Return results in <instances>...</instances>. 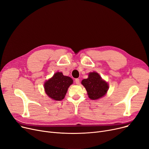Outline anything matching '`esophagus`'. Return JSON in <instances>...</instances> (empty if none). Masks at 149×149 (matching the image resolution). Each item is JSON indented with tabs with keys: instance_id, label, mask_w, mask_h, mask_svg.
Segmentation results:
<instances>
[{
	"instance_id": "34e87169",
	"label": "esophagus",
	"mask_w": 149,
	"mask_h": 149,
	"mask_svg": "<svg viewBox=\"0 0 149 149\" xmlns=\"http://www.w3.org/2000/svg\"><path fill=\"white\" fill-rule=\"evenodd\" d=\"M75 83H76L77 84H79L80 83V80H79V79H76L75 80Z\"/></svg>"
}]
</instances>
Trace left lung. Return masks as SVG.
<instances>
[{"instance_id": "8db88e82", "label": "left lung", "mask_w": 149, "mask_h": 149, "mask_svg": "<svg viewBox=\"0 0 149 149\" xmlns=\"http://www.w3.org/2000/svg\"><path fill=\"white\" fill-rule=\"evenodd\" d=\"M81 83L91 100H97L103 97L109 88L108 84L95 72H90L89 77L87 79L83 80Z\"/></svg>"}]
</instances>
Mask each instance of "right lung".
<instances>
[{
    "label": "right lung",
    "mask_w": 149,
    "mask_h": 149,
    "mask_svg": "<svg viewBox=\"0 0 149 149\" xmlns=\"http://www.w3.org/2000/svg\"><path fill=\"white\" fill-rule=\"evenodd\" d=\"M73 83L71 78L64 76L61 72H57L44 84L46 94L51 98L60 101L65 98L68 89Z\"/></svg>",
    "instance_id": "right-lung-1"
}]
</instances>
